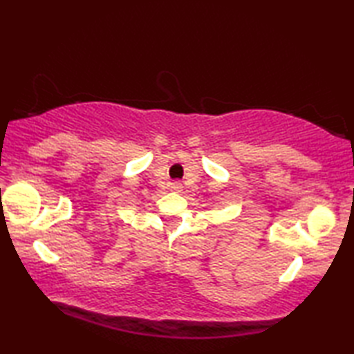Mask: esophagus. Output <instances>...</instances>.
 <instances>
[{
	"instance_id": "esophagus-1",
	"label": "esophagus",
	"mask_w": 354,
	"mask_h": 354,
	"mask_svg": "<svg viewBox=\"0 0 354 354\" xmlns=\"http://www.w3.org/2000/svg\"><path fill=\"white\" fill-rule=\"evenodd\" d=\"M171 187H172V189H174V191H178V189H180V187H182V185H180L178 182H174V183H172V185H171Z\"/></svg>"
}]
</instances>
